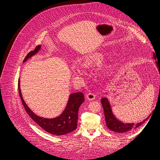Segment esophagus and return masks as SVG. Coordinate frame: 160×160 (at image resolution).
Returning <instances> with one entry per match:
<instances>
[{
    "instance_id": "esophagus-1",
    "label": "esophagus",
    "mask_w": 160,
    "mask_h": 160,
    "mask_svg": "<svg viewBox=\"0 0 160 160\" xmlns=\"http://www.w3.org/2000/svg\"><path fill=\"white\" fill-rule=\"evenodd\" d=\"M86 97H87V99H88L92 101V100H93V99H95L96 96H95L94 93H93V92H90V93H89L88 95H87Z\"/></svg>"
}]
</instances>
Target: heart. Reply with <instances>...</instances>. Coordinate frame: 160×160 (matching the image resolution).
Instances as JSON below:
<instances>
[{"label":"heart","mask_w":160,"mask_h":160,"mask_svg":"<svg viewBox=\"0 0 160 160\" xmlns=\"http://www.w3.org/2000/svg\"><path fill=\"white\" fill-rule=\"evenodd\" d=\"M104 59V55L101 53H96L90 54L87 56L83 61V64L85 66H90L94 64H98ZM73 71L76 74H80L81 69L79 68L75 67L73 68Z\"/></svg>","instance_id":"1"}]
</instances>
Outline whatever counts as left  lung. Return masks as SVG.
<instances>
[{
  "label": "left lung",
  "instance_id": "8db88e82",
  "mask_svg": "<svg viewBox=\"0 0 160 160\" xmlns=\"http://www.w3.org/2000/svg\"><path fill=\"white\" fill-rule=\"evenodd\" d=\"M156 55L154 53H153V55H152L153 59L156 60ZM155 63L158 69L159 75H160V63L158 62V61H155ZM101 104H102V106H103V110H104L105 118L107 126L108 127V129H110V130H112V131H113V132H115L123 133L131 132V131H132L133 129L137 128L140 125H142L145 121H147L149 118V117L152 114V113H151L148 116V118L144 119L142 122H140L137 124L124 123L115 118V116L114 115V114L112 112L110 103L109 102L108 99L107 98L105 97V98H101Z\"/></svg>",
  "mask_w": 160,
  "mask_h": 160
}]
</instances>
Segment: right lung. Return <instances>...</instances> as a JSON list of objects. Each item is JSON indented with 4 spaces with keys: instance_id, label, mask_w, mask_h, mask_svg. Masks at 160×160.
<instances>
[{
    "instance_id": "add662e5",
    "label": "right lung",
    "mask_w": 160,
    "mask_h": 160,
    "mask_svg": "<svg viewBox=\"0 0 160 160\" xmlns=\"http://www.w3.org/2000/svg\"><path fill=\"white\" fill-rule=\"evenodd\" d=\"M41 48V45H39L34 49V50L28 53L25 57L23 62H25L29 58L38 53ZM18 91L22 103L27 113L29 115L34 122L43 129H45L47 132L55 135H63L77 129L78 110L85 100L84 95L82 92H78L71 94L66 107L62 113L57 118L48 119L37 115L26 104L21 92L20 79L18 80Z\"/></svg>"
}]
</instances>
